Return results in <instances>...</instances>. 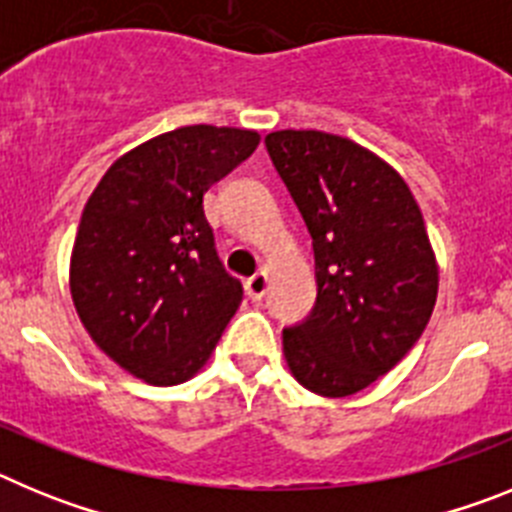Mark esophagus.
Wrapping results in <instances>:
<instances>
[{"mask_svg": "<svg viewBox=\"0 0 512 512\" xmlns=\"http://www.w3.org/2000/svg\"><path fill=\"white\" fill-rule=\"evenodd\" d=\"M266 289H269V277H266L264 271H256L253 277L246 279V295L251 297L253 302L264 300Z\"/></svg>", "mask_w": 512, "mask_h": 512, "instance_id": "1", "label": "esophagus"}]
</instances>
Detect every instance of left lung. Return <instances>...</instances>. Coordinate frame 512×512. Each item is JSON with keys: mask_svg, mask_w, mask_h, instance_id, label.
Instances as JSON below:
<instances>
[{"mask_svg": "<svg viewBox=\"0 0 512 512\" xmlns=\"http://www.w3.org/2000/svg\"><path fill=\"white\" fill-rule=\"evenodd\" d=\"M271 164L307 225L318 297L282 330L302 387L348 397L408 354L431 320L438 266L423 215L392 166L320 130L266 135Z\"/></svg>", "mask_w": 512, "mask_h": 512, "instance_id": "1", "label": "left lung"}]
</instances>
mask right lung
<instances>
[{
  "instance_id": "right-lung-1",
  "label": "right lung",
  "mask_w": 512,
  "mask_h": 512,
  "mask_svg": "<svg viewBox=\"0 0 512 512\" xmlns=\"http://www.w3.org/2000/svg\"><path fill=\"white\" fill-rule=\"evenodd\" d=\"M259 133L189 125L117 158L81 212L71 297L92 341L148 384L187 382L243 300L217 256L207 189Z\"/></svg>"
}]
</instances>
